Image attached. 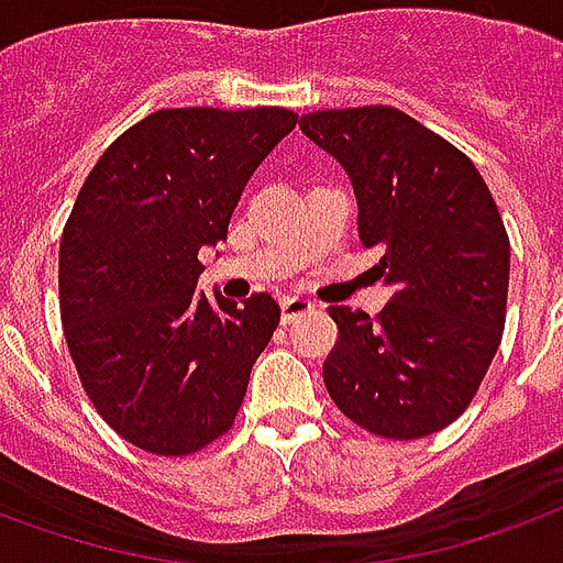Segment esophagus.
<instances>
[{"label": "esophagus", "instance_id": "obj_1", "mask_svg": "<svg viewBox=\"0 0 563 563\" xmlns=\"http://www.w3.org/2000/svg\"><path fill=\"white\" fill-rule=\"evenodd\" d=\"M280 310H283V324H292L295 319H301V316L313 313L316 303L307 301V298H298V295H286L280 301Z\"/></svg>", "mask_w": 563, "mask_h": 563}]
</instances>
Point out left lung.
Instances as JSON below:
<instances>
[{"mask_svg":"<svg viewBox=\"0 0 563 563\" xmlns=\"http://www.w3.org/2000/svg\"><path fill=\"white\" fill-rule=\"evenodd\" d=\"M301 131L352 178L361 244L394 286L376 319L328 310L324 387L373 435H432L472 406L501 343L510 239L498 206L472 161L402 110L307 112Z\"/></svg>","mask_w":563,"mask_h":563,"instance_id":"8db88e82","label":"left lung"}]
</instances>
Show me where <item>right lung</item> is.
I'll list each match as a JSON object with an SVG mask.
<instances>
[{"mask_svg":"<svg viewBox=\"0 0 563 563\" xmlns=\"http://www.w3.org/2000/svg\"><path fill=\"white\" fill-rule=\"evenodd\" d=\"M298 122L283 107L157 110L101 154L59 244V310L91 406L133 448L187 456L232 430L280 324L260 292H197L253 169Z\"/></svg>","mask_w":563,"mask_h":563,"instance_id":"add662e5","label":"right lung"}]
</instances>
